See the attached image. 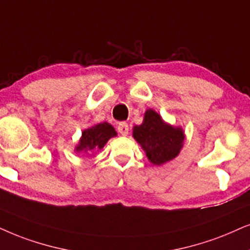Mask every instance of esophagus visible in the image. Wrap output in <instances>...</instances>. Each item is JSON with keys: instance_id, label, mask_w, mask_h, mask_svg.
I'll list each match as a JSON object with an SVG mask.
<instances>
[{"instance_id": "1", "label": "esophagus", "mask_w": 250, "mask_h": 250, "mask_svg": "<svg viewBox=\"0 0 250 250\" xmlns=\"http://www.w3.org/2000/svg\"><path fill=\"white\" fill-rule=\"evenodd\" d=\"M118 131H119V134H121L122 136H127L128 132H129L128 123L120 122L119 125H118Z\"/></svg>"}]
</instances>
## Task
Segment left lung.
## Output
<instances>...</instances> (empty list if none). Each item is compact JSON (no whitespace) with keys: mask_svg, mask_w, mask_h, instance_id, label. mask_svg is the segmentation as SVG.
I'll return each instance as SVG.
<instances>
[{"mask_svg":"<svg viewBox=\"0 0 250 250\" xmlns=\"http://www.w3.org/2000/svg\"><path fill=\"white\" fill-rule=\"evenodd\" d=\"M132 136L154 165H163L174 159L181 151L185 132L180 127L164 122L162 116L153 109H147L143 123L135 125Z\"/></svg>","mask_w":250,"mask_h":250,"instance_id":"obj_1","label":"left lung"}]
</instances>
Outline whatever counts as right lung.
Returning <instances> with one entry per match:
<instances>
[{
	"label": "right lung",
	"instance_id": "obj_1",
	"mask_svg": "<svg viewBox=\"0 0 250 250\" xmlns=\"http://www.w3.org/2000/svg\"><path fill=\"white\" fill-rule=\"evenodd\" d=\"M114 136H116V131L112 125H109L108 122L98 123L83 130L80 143L76 146V151L90 153L102 150L109 138Z\"/></svg>",
	"mask_w": 250,
	"mask_h": 250
}]
</instances>
